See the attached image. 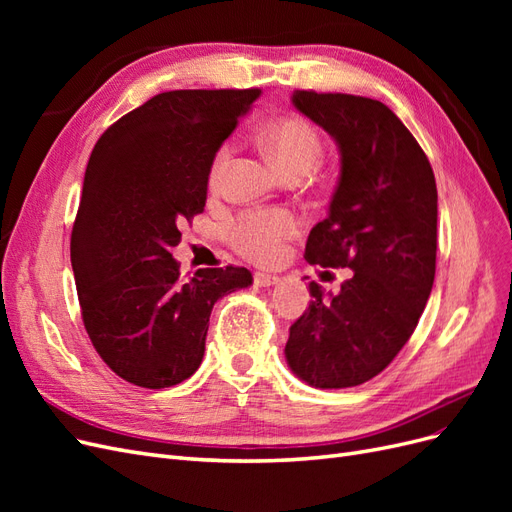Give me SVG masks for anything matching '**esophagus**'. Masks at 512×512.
<instances>
[{
    "instance_id": "esophagus-1",
    "label": "esophagus",
    "mask_w": 512,
    "mask_h": 512,
    "mask_svg": "<svg viewBox=\"0 0 512 512\" xmlns=\"http://www.w3.org/2000/svg\"><path fill=\"white\" fill-rule=\"evenodd\" d=\"M254 282H256V286H260V288H271V286H275V284H280V277L277 275H271V273H254Z\"/></svg>"
}]
</instances>
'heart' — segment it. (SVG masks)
<instances>
[{
  "instance_id": "b5f03b06",
  "label": "heart",
  "mask_w": 512,
  "mask_h": 512,
  "mask_svg": "<svg viewBox=\"0 0 512 512\" xmlns=\"http://www.w3.org/2000/svg\"><path fill=\"white\" fill-rule=\"evenodd\" d=\"M262 147L267 149L273 162L280 166L284 175L309 173L322 156V138L318 130L303 117L286 115L271 121L262 130ZM232 158L230 145H224L215 153L209 185L218 190ZM299 220L292 213L282 209L247 211L232 222L226 230L230 245L239 254L256 262H273L282 256L284 243L297 232Z\"/></svg>"
}]
</instances>
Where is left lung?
Returning a JSON list of instances; mask_svg holds the SVG:
<instances>
[{
	"label": "left lung",
	"mask_w": 512,
	"mask_h": 512,
	"mask_svg": "<svg viewBox=\"0 0 512 512\" xmlns=\"http://www.w3.org/2000/svg\"><path fill=\"white\" fill-rule=\"evenodd\" d=\"M292 104L339 149L329 215L307 237L305 260L348 267L337 294L309 284L286 361L316 389L359 386L406 346L433 286L438 190L431 164L389 106L350 94L294 91Z\"/></svg>",
	"instance_id": "left-lung-1"
}]
</instances>
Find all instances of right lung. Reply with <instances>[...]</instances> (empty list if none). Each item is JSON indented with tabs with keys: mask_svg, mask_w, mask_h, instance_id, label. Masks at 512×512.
Wrapping results in <instances>:
<instances>
[{
	"mask_svg": "<svg viewBox=\"0 0 512 512\" xmlns=\"http://www.w3.org/2000/svg\"><path fill=\"white\" fill-rule=\"evenodd\" d=\"M260 89H177L108 128L85 170L70 260L91 344L143 389L188 380L224 294L252 286L245 267L181 280L179 228L205 209L215 153Z\"/></svg>",
	"mask_w": 512,
	"mask_h": 512,
	"instance_id": "add662e5",
	"label": "right lung"
}]
</instances>
